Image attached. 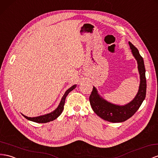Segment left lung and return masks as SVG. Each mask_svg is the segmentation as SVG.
Instances as JSON below:
<instances>
[{"mask_svg": "<svg viewBox=\"0 0 158 158\" xmlns=\"http://www.w3.org/2000/svg\"><path fill=\"white\" fill-rule=\"evenodd\" d=\"M132 54L136 59L138 64V70L140 75V84L139 90L135 98L129 104L125 106H117L111 104L101 98L95 87L89 96V100L92 110L98 116L103 120L113 123L123 122L131 118L137 112L142 105L146 95V78L143 58L139 54V51L129 42Z\"/></svg>", "mask_w": 158, "mask_h": 158, "instance_id": "1", "label": "left lung"}]
</instances>
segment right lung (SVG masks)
Masks as SVG:
<instances>
[{
    "mask_svg": "<svg viewBox=\"0 0 158 158\" xmlns=\"http://www.w3.org/2000/svg\"><path fill=\"white\" fill-rule=\"evenodd\" d=\"M76 85H74V86H72L71 88H70L69 89H68V90H66V92H65V94H64V96L62 97V98L61 100L60 103V104L58 106V107L56 110H55L54 112H51L50 114H48L43 115V116L35 117V118L27 117L23 114V116L28 120H31V121L35 122L36 123H46V122H49L54 120L55 119H56L60 116V115L62 114V111L64 110V106L65 100H66V98L67 95L69 94L70 92L73 90V89L76 88Z\"/></svg>",
    "mask_w": 158,
    "mask_h": 158,
    "instance_id": "obj_1",
    "label": "right lung"
}]
</instances>
